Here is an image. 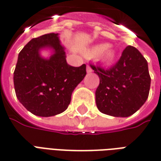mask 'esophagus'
Wrapping results in <instances>:
<instances>
[{"label":"esophagus","mask_w":161,"mask_h":161,"mask_svg":"<svg viewBox=\"0 0 161 161\" xmlns=\"http://www.w3.org/2000/svg\"><path fill=\"white\" fill-rule=\"evenodd\" d=\"M92 71H93V69H92V68H91L90 66L87 65V73H92Z\"/></svg>","instance_id":"1"}]
</instances>
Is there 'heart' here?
<instances>
[{
    "label": "heart",
    "mask_w": 161,
    "mask_h": 161,
    "mask_svg": "<svg viewBox=\"0 0 161 161\" xmlns=\"http://www.w3.org/2000/svg\"><path fill=\"white\" fill-rule=\"evenodd\" d=\"M88 54L92 56L97 55L98 60L106 64H110L115 60L116 53L108 44H98L88 52Z\"/></svg>",
    "instance_id": "b5f03b06"
}]
</instances>
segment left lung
<instances>
[{"instance_id": "1", "label": "left lung", "mask_w": 161, "mask_h": 161, "mask_svg": "<svg viewBox=\"0 0 161 161\" xmlns=\"http://www.w3.org/2000/svg\"><path fill=\"white\" fill-rule=\"evenodd\" d=\"M99 77L96 104L103 114L129 117L147 100L150 88L148 63L135 47L128 46L109 68L90 64Z\"/></svg>"}]
</instances>
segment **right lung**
<instances>
[{"instance_id": "right-lung-1", "label": "right lung", "mask_w": 161, "mask_h": 161, "mask_svg": "<svg viewBox=\"0 0 161 161\" xmlns=\"http://www.w3.org/2000/svg\"><path fill=\"white\" fill-rule=\"evenodd\" d=\"M47 46L54 50L49 59L39 54ZM86 73L85 64H68L58 33L45 34L31 39L19 53L13 77L16 98L33 114L57 115L68 108L73 91Z\"/></svg>"}]
</instances>
